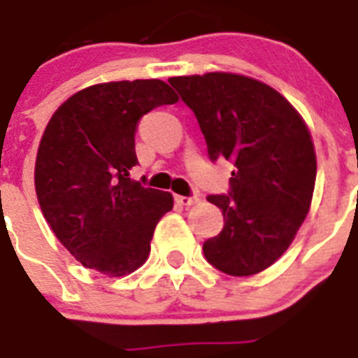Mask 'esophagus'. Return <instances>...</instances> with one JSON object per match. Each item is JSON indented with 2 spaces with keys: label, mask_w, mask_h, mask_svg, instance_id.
Returning a JSON list of instances; mask_svg holds the SVG:
<instances>
[{
  "label": "esophagus",
  "mask_w": 358,
  "mask_h": 358,
  "mask_svg": "<svg viewBox=\"0 0 358 358\" xmlns=\"http://www.w3.org/2000/svg\"><path fill=\"white\" fill-rule=\"evenodd\" d=\"M175 199L180 203V205H183V207H191V205H194V203L199 201L198 196H176Z\"/></svg>",
  "instance_id": "obj_1"
}]
</instances>
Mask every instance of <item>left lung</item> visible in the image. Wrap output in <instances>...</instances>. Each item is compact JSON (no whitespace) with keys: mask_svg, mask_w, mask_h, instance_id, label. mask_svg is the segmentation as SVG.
I'll return each instance as SVG.
<instances>
[{"mask_svg":"<svg viewBox=\"0 0 358 358\" xmlns=\"http://www.w3.org/2000/svg\"><path fill=\"white\" fill-rule=\"evenodd\" d=\"M169 83L194 112L210 160L234 164L221 234L205 259L231 276L264 271L285 253L310 208L315 151L303 117L273 87L234 73L175 76Z\"/></svg>","mask_w":358,"mask_h":358,"instance_id":"left-lung-1","label":"left lung"}]
</instances>
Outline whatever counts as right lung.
Wrapping results in <instances>:
<instances>
[{
	"mask_svg": "<svg viewBox=\"0 0 358 358\" xmlns=\"http://www.w3.org/2000/svg\"><path fill=\"white\" fill-rule=\"evenodd\" d=\"M176 101L162 80H123L87 87L51 115L35 192L57 239L89 269L124 276L146 262L173 196L130 178L135 130L144 114Z\"/></svg>",
	"mask_w": 358,
	"mask_h": 358,
	"instance_id": "add662e5",
	"label": "right lung"
}]
</instances>
